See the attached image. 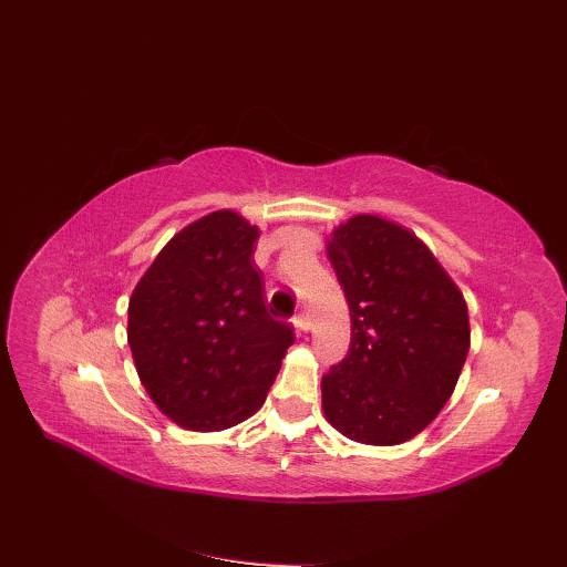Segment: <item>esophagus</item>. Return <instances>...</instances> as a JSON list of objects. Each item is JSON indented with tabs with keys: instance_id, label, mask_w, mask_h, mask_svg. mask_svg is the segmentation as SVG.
<instances>
[{
	"instance_id": "obj_1",
	"label": "esophagus",
	"mask_w": 567,
	"mask_h": 567,
	"mask_svg": "<svg viewBox=\"0 0 567 567\" xmlns=\"http://www.w3.org/2000/svg\"><path fill=\"white\" fill-rule=\"evenodd\" d=\"M295 327L299 331H308L310 329V318L306 316V312H297V316H295Z\"/></svg>"
}]
</instances>
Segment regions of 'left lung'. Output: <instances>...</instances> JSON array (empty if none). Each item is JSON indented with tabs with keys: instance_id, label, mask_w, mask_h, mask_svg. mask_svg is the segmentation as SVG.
<instances>
[{
	"instance_id": "8db88e82",
	"label": "left lung",
	"mask_w": 567,
	"mask_h": 567,
	"mask_svg": "<svg viewBox=\"0 0 567 567\" xmlns=\"http://www.w3.org/2000/svg\"><path fill=\"white\" fill-rule=\"evenodd\" d=\"M327 257L350 308L346 360L322 375L329 423L394 446L444 409L470 352L463 291L411 230L375 215L333 228Z\"/></svg>"
}]
</instances>
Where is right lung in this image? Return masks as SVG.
<instances>
[{"mask_svg": "<svg viewBox=\"0 0 567 567\" xmlns=\"http://www.w3.org/2000/svg\"><path fill=\"white\" fill-rule=\"evenodd\" d=\"M259 228L234 209L188 224L146 268L128 303L144 390L177 425L217 432L255 413L276 381L289 324L270 318L255 266Z\"/></svg>", "mask_w": 567, "mask_h": 567, "instance_id": "right-lung-1", "label": "right lung"}]
</instances>
